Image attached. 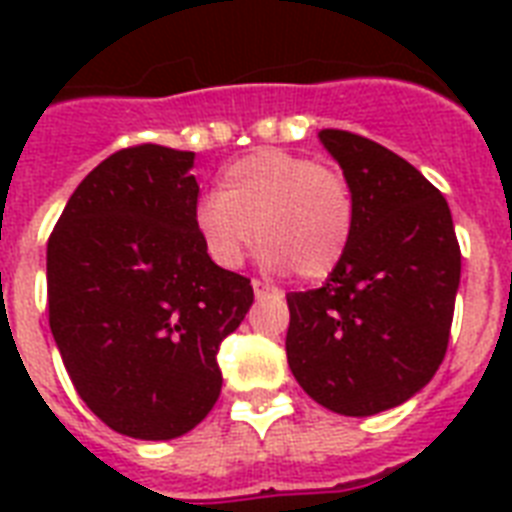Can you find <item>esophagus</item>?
<instances>
[{
	"label": "esophagus",
	"instance_id": "esophagus-1",
	"mask_svg": "<svg viewBox=\"0 0 512 512\" xmlns=\"http://www.w3.org/2000/svg\"><path fill=\"white\" fill-rule=\"evenodd\" d=\"M252 287H255L257 300H263V297H271V295H279V289L271 287V284H263V281H252Z\"/></svg>",
	"mask_w": 512,
	"mask_h": 512
}]
</instances>
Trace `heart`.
<instances>
[{
    "label": "heart",
    "instance_id": "obj_1",
    "mask_svg": "<svg viewBox=\"0 0 512 512\" xmlns=\"http://www.w3.org/2000/svg\"><path fill=\"white\" fill-rule=\"evenodd\" d=\"M196 231L207 255L236 268L257 244L271 265L300 279H327L348 252L356 199L348 177L284 148H260L228 164L217 193L196 204Z\"/></svg>",
    "mask_w": 512,
    "mask_h": 512
}]
</instances>
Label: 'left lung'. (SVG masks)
<instances>
[{
  "label": "left lung",
  "mask_w": 512,
  "mask_h": 512,
  "mask_svg": "<svg viewBox=\"0 0 512 512\" xmlns=\"http://www.w3.org/2000/svg\"><path fill=\"white\" fill-rule=\"evenodd\" d=\"M356 199V228L324 287L289 292L287 361L345 417L404 404L436 374L452 332L460 244L436 185L380 143L321 130Z\"/></svg>",
  "instance_id": "8db88e82"
}]
</instances>
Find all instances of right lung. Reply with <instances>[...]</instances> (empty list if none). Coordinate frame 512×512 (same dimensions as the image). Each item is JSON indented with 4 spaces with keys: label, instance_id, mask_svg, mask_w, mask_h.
I'll list each match as a JSON object with an SVG mask.
<instances>
[{
    "label": "right lung",
    "instance_id": "1",
    "mask_svg": "<svg viewBox=\"0 0 512 512\" xmlns=\"http://www.w3.org/2000/svg\"><path fill=\"white\" fill-rule=\"evenodd\" d=\"M191 151L140 143L100 162L47 241L50 329L76 393L108 428L167 441L223 385L220 342L255 300L196 231Z\"/></svg>",
    "mask_w": 512,
    "mask_h": 512
}]
</instances>
